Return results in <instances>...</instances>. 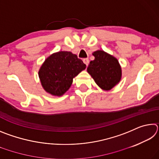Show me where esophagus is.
<instances>
[{"instance_id": "esophagus-1", "label": "esophagus", "mask_w": 159, "mask_h": 159, "mask_svg": "<svg viewBox=\"0 0 159 159\" xmlns=\"http://www.w3.org/2000/svg\"><path fill=\"white\" fill-rule=\"evenodd\" d=\"M83 62H84V64H86V66H88V63H89V60H88V58H84L83 60Z\"/></svg>"}]
</instances>
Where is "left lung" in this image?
<instances>
[{"instance_id": "8db88e82", "label": "left lung", "mask_w": 159, "mask_h": 159, "mask_svg": "<svg viewBox=\"0 0 159 159\" xmlns=\"http://www.w3.org/2000/svg\"><path fill=\"white\" fill-rule=\"evenodd\" d=\"M95 60L90 61L87 71L102 89L109 90L121 79V68L117 59L102 50L93 53Z\"/></svg>"}]
</instances>
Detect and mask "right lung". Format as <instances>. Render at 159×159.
<instances>
[{
    "mask_svg": "<svg viewBox=\"0 0 159 159\" xmlns=\"http://www.w3.org/2000/svg\"><path fill=\"white\" fill-rule=\"evenodd\" d=\"M85 67V64L76 55L60 51L45 60L39 70V76L46 92L60 96L69 89L74 78Z\"/></svg>",
    "mask_w": 159,
    "mask_h": 159,
    "instance_id": "right-lung-1",
    "label": "right lung"
}]
</instances>
